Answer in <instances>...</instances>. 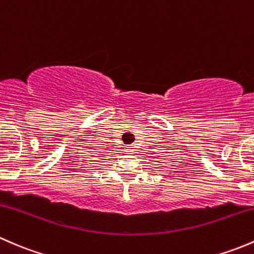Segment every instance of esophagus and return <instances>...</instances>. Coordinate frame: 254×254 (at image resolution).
I'll return each instance as SVG.
<instances>
[{
	"instance_id": "34e87169",
	"label": "esophagus",
	"mask_w": 254,
	"mask_h": 254,
	"mask_svg": "<svg viewBox=\"0 0 254 254\" xmlns=\"http://www.w3.org/2000/svg\"><path fill=\"white\" fill-rule=\"evenodd\" d=\"M126 153L127 154H134V150H133V149H132V146H127Z\"/></svg>"
}]
</instances>
